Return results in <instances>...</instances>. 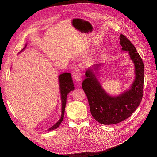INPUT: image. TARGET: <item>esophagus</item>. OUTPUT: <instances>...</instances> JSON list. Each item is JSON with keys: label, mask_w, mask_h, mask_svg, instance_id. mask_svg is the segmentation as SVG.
<instances>
[{"label": "esophagus", "mask_w": 157, "mask_h": 157, "mask_svg": "<svg viewBox=\"0 0 157 157\" xmlns=\"http://www.w3.org/2000/svg\"><path fill=\"white\" fill-rule=\"evenodd\" d=\"M72 76H73V78L75 80H77V81H79V80H81V77H82L81 71L78 69H76L73 70V73H72Z\"/></svg>", "instance_id": "obj_1"}]
</instances>
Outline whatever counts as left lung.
Returning a JSON list of instances; mask_svg holds the SVG:
<instances>
[{
  "label": "left lung",
  "mask_w": 157,
  "mask_h": 157,
  "mask_svg": "<svg viewBox=\"0 0 157 157\" xmlns=\"http://www.w3.org/2000/svg\"><path fill=\"white\" fill-rule=\"evenodd\" d=\"M120 44L122 50L129 52L130 56L135 64L136 78L131 89L117 97L107 95L102 89L93 71L88 69L82 83L86 94L92 115L103 124H114L130 117L140 105L143 98L144 83V65L140 54L126 36L120 35ZM98 69L99 65L94 66Z\"/></svg>",
  "instance_id": "obj_1"
}]
</instances>
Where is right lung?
I'll use <instances>...</instances> for the list:
<instances>
[{"mask_svg": "<svg viewBox=\"0 0 157 157\" xmlns=\"http://www.w3.org/2000/svg\"><path fill=\"white\" fill-rule=\"evenodd\" d=\"M59 80L61 96V105H62V107H61V117L60 119L53 126L49 128V130H53L54 129H56L57 128L59 127L61 122H62L64 117L66 101H67V96L69 92L72 91L75 88L71 73H64L60 75L59 76Z\"/></svg>", "mask_w": 157, "mask_h": 157, "instance_id": "obj_1", "label": "right lung"}]
</instances>
